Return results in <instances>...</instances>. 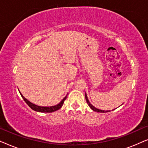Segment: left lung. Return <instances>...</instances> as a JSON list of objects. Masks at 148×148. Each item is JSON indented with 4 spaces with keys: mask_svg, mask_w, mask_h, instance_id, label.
Segmentation results:
<instances>
[{
    "mask_svg": "<svg viewBox=\"0 0 148 148\" xmlns=\"http://www.w3.org/2000/svg\"><path fill=\"white\" fill-rule=\"evenodd\" d=\"M85 96H86V102H87V103H88V104L89 105V106H90V108H92L94 111H96V112H110V111H109V110H99V109L95 108V107L94 106H92V105L90 103V102H89V100H88V97H87L86 93V94H85Z\"/></svg>",
    "mask_w": 148,
    "mask_h": 148,
    "instance_id": "1",
    "label": "left lung"
}]
</instances>
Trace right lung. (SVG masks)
<instances>
[{
	"label": "right lung",
	"mask_w": 148,
	"mask_h": 148,
	"mask_svg": "<svg viewBox=\"0 0 148 148\" xmlns=\"http://www.w3.org/2000/svg\"><path fill=\"white\" fill-rule=\"evenodd\" d=\"M20 94H21L22 98H23L24 101L27 103V104L32 109V110L37 111V112H54V111L58 110V109H60L62 106V105H63V104H64V100H66V96H66L65 97H64V98L62 100L61 102H60L58 104L56 105V106H50V107H43V106H37V105L32 104V102H30L29 101H28L27 100V99L24 98V97L22 96V94H21V93H20Z\"/></svg>",
	"instance_id": "1"
}]
</instances>
